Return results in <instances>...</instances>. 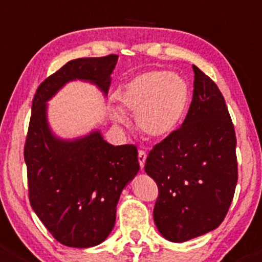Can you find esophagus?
Segmentation results:
<instances>
[{
  "label": "esophagus",
  "mask_w": 262,
  "mask_h": 262,
  "mask_svg": "<svg viewBox=\"0 0 262 262\" xmlns=\"http://www.w3.org/2000/svg\"><path fill=\"white\" fill-rule=\"evenodd\" d=\"M146 158H147V155H146L145 151H138V161H139V167H141V169H143V167H145Z\"/></svg>",
  "instance_id": "esophagus-1"
}]
</instances>
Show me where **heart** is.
I'll return each instance as SVG.
<instances>
[{"label": "heart", "mask_w": 262, "mask_h": 262, "mask_svg": "<svg viewBox=\"0 0 262 262\" xmlns=\"http://www.w3.org/2000/svg\"><path fill=\"white\" fill-rule=\"evenodd\" d=\"M189 101L187 82L168 71L141 73L119 94L124 111L136 114L139 130L154 139L168 138L177 130L186 115ZM110 114L117 125L126 123V117L116 107H112Z\"/></svg>", "instance_id": "b5f03b06"}]
</instances>
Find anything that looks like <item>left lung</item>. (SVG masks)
<instances>
[{
    "label": "left lung",
    "instance_id": "1",
    "mask_svg": "<svg viewBox=\"0 0 262 262\" xmlns=\"http://www.w3.org/2000/svg\"><path fill=\"white\" fill-rule=\"evenodd\" d=\"M189 112L180 129L156 145L145 172L159 187L154 221L173 243L214 230L233 200L238 181L236 138L219 86L196 66Z\"/></svg>",
    "mask_w": 262,
    "mask_h": 262
}]
</instances>
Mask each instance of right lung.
Here are the masks:
<instances>
[{"label":"right lung","mask_w":262,"mask_h":262,"mask_svg":"<svg viewBox=\"0 0 262 262\" xmlns=\"http://www.w3.org/2000/svg\"><path fill=\"white\" fill-rule=\"evenodd\" d=\"M117 59L112 54L70 60L38 86L32 102L24 147L29 202L51 235L67 247L89 248L106 241L120 195L139 170L138 151L111 145L99 129L59 137L49 123L48 102L72 81L89 82L107 97Z\"/></svg>","instance_id":"obj_1"}]
</instances>
